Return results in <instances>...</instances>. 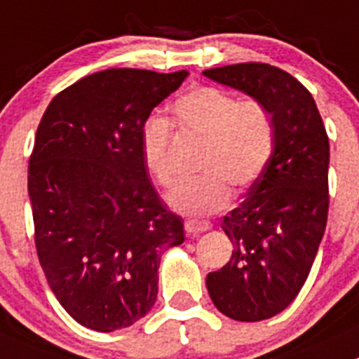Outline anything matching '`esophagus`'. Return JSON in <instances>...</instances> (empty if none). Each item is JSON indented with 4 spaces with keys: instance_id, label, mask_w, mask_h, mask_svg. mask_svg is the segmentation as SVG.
Here are the masks:
<instances>
[{
    "instance_id": "esophagus-1",
    "label": "esophagus",
    "mask_w": 359,
    "mask_h": 359,
    "mask_svg": "<svg viewBox=\"0 0 359 359\" xmlns=\"http://www.w3.org/2000/svg\"><path fill=\"white\" fill-rule=\"evenodd\" d=\"M211 224L206 220H187L185 222V231L189 234H199L204 231H210Z\"/></svg>"
}]
</instances>
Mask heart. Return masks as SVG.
Masks as SVG:
<instances>
[{
    "label": "heart",
    "instance_id": "heart-1",
    "mask_svg": "<svg viewBox=\"0 0 359 359\" xmlns=\"http://www.w3.org/2000/svg\"><path fill=\"white\" fill-rule=\"evenodd\" d=\"M174 121L182 134L203 142L196 180L183 182L167 196L172 210L192 217L217 213L236 192L248 189L264 172L275 148V125L259 98L238 100L217 86H199L172 104ZM172 132L163 119L146 123L141 151L146 167L163 187L174 183L170 163Z\"/></svg>",
    "mask_w": 359,
    "mask_h": 359
}]
</instances>
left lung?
I'll return each instance as SVG.
<instances>
[{"instance_id": "left-lung-1", "label": "left lung", "mask_w": 359, "mask_h": 359, "mask_svg": "<svg viewBox=\"0 0 359 359\" xmlns=\"http://www.w3.org/2000/svg\"><path fill=\"white\" fill-rule=\"evenodd\" d=\"M203 74L264 102L275 125L264 172L222 220L233 255L206 276L224 316L257 323L291 305L313 264L330 206V139L310 91L282 68L238 63Z\"/></svg>"}]
</instances>
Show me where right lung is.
<instances>
[{
	"instance_id": "obj_1",
	"label": "right lung",
	"mask_w": 359,
	"mask_h": 359,
	"mask_svg": "<svg viewBox=\"0 0 359 359\" xmlns=\"http://www.w3.org/2000/svg\"><path fill=\"white\" fill-rule=\"evenodd\" d=\"M189 72L109 68L50 100L29 156L35 245L47 284L90 330L132 326L155 305L162 252L182 217L149 182L141 134Z\"/></svg>"
}]
</instances>
